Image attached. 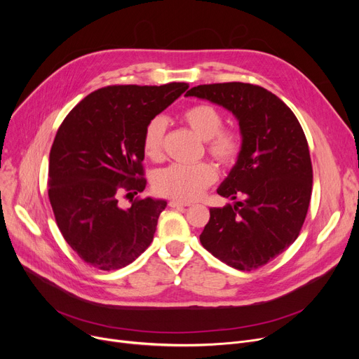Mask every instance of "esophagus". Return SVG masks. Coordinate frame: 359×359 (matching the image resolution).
I'll return each mask as SVG.
<instances>
[{"label": "esophagus", "mask_w": 359, "mask_h": 359, "mask_svg": "<svg viewBox=\"0 0 359 359\" xmlns=\"http://www.w3.org/2000/svg\"><path fill=\"white\" fill-rule=\"evenodd\" d=\"M168 205L172 206V208H183V206H189L191 203H187V202H182V201H170L168 202Z\"/></svg>", "instance_id": "1"}]
</instances>
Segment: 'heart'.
<instances>
[{
  "instance_id": "heart-1",
  "label": "heart",
  "mask_w": 359,
  "mask_h": 359,
  "mask_svg": "<svg viewBox=\"0 0 359 359\" xmlns=\"http://www.w3.org/2000/svg\"><path fill=\"white\" fill-rule=\"evenodd\" d=\"M183 121L206 142L208 153L224 167H231L241 153V135L234 129H222L221 113L211 104H195L183 111ZM165 123L161 118L149 121L142 137L144 154L153 161L163 158ZM217 180L215 168L210 163L172 164L158 170L153 186L157 194L180 199H198L206 187Z\"/></svg>"
}]
</instances>
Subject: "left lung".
Segmentation results:
<instances>
[{
	"label": "left lung",
	"mask_w": 359,
	"mask_h": 359,
	"mask_svg": "<svg viewBox=\"0 0 359 359\" xmlns=\"http://www.w3.org/2000/svg\"><path fill=\"white\" fill-rule=\"evenodd\" d=\"M198 97L233 113L241 153L217 189L236 201L211 208L202 246L238 271L257 269L297 240L311 198L309 144L292 110L266 88L246 83L203 84Z\"/></svg>",
	"instance_id": "left-lung-1"
}]
</instances>
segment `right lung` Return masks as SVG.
<instances>
[{
  "instance_id": "1",
  "label": "right lung",
  "mask_w": 359,
  "mask_h": 359,
  "mask_svg": "<svg viewBox=\"0 0 359 359\" xmlns=\"http://www.w3.org/2000/svg\"><path fill=\"white\" fill-rule=\"evenodd\" d=\"M186 83L109 86L75 106L49 154V201L65 241L88 265L116 271L153 241L164 199L122 208V192H142V137L149 121L187 90Z\"/></svg>"
}]
</instances>
